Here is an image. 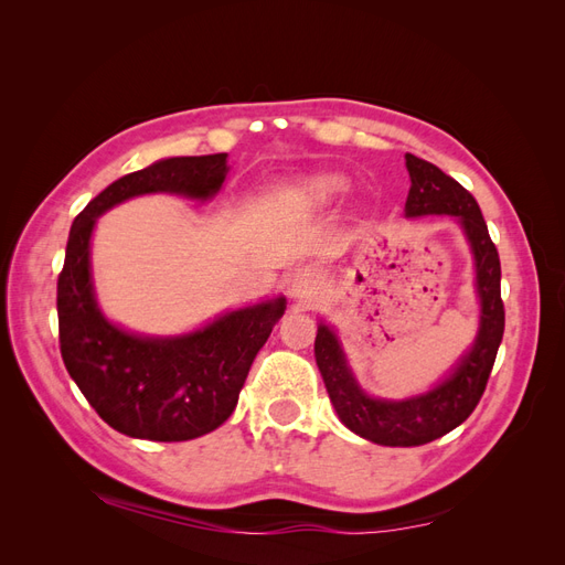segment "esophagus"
I'll use <instances>...</instances> for the list:
<instances>
[{
  "mask_svg": "<svg viewBox=\"0 0 565 565\" xmlns=\"http://www.w3.org/2000/svg\"><path fill=\"white\" fill-rule=\"evenodd\" d=\"M318 273L309 266L297 268L295 273H289L287 278V295L295 301H309L318 295Z\"/></svg>",
  "mask_w": 565,
  "mask_h": 565,
  "instance_id": "1",
  "label": "esophagus"
}]
</instances>
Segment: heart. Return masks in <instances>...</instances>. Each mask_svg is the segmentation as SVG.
Wrapping results in <instances>:
<instances>
[{
  "label": "heart",
  "mask_w": 565,
  "mask_h": 565,
  "mask_svg": "<svg viewBox=\"0 0 565 565\" xmlns=\"http://www.w3.org/2000/svg\"><path fill=\"white\" fill-rule=\"evenodd\" d=\"M349 188V179L337 172H322L303 179L299 185V198L306 204H328Z\"/></svg>",
  "instance_id": "b5f03b06"
}]
</instances>
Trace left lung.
Returning <instances> with one entry per match:
<instances>
[{"label": "left lung", "mask_w": 565, "mask_h": 565, "mask_svg": "<svg viewBox=\"0 0 565 565\" xmlns=\"http://www.w3.org/2000/svg\"><path fill=\"white\" fill-rule=\"evenodd\" d=\"M409 193L405 216L448 214L465 233L473 256V289L478 297V332L469 351L459 355L434 388L417 396L377 398L358 384L339 334L324 320L318 322L316 363L341 424L365 440L388 448H413L450 434L481 401L494 355L504 334V303L500 297V256L492 245L481 207L473 195L431 162L405 156Z\"/></svg>", "instance_id": "8db88e82"}]
</instances>
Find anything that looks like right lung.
<instances>
[{
	"mask_svg": "<svg viewBox=\"0 0 565 565\" xmlns=\"http://www.w3.org/2000/svg\"><path fill=\"white\" fill-rule=\"evenodd\" d=\"M226 174V152L158 160L110 183L73 221L56 299L61 355L84 398L119 434L174 443L218 429L285 313L280 295L221 313L193 332L152 337L108 320L96 301L92 235L100 214L152 193L212 200Z\"/></svg>",
	"mask_w": 565,
	"mask_h": 565,
	"instance_id": "1",
	"label": "right lung"
}]
</instances>
